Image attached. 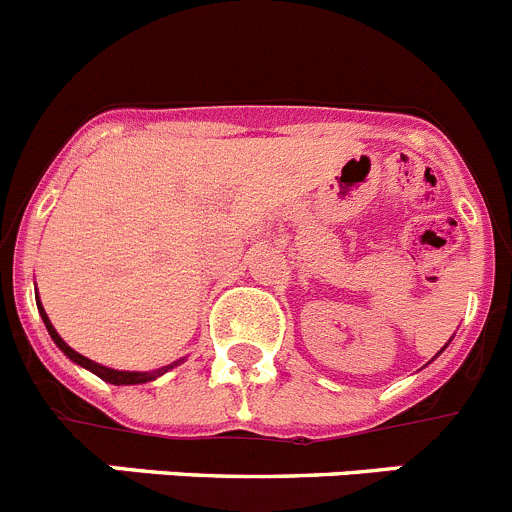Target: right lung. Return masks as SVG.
<instances>
[{"mask_svg": "<svg viewBox=\"0 0 512 512\" xmlns=\"http://www.w3.org/2000/svg\"><path fill=\"white\" fill-rule=\"evenodd\" d=\"M37 309H40L42 322H45V327H48V332H50V337H53V340H55V345H58V348L63 350V353L68 355L70 360H73V363H78V365H83V368H88V370H91V373H96L98 378H103V381H106V383H114V386H134V383L154 381L157 375H162L164 370H170V368H172V365H167V368L154 370V373H129V370H111V368H106V365L93 363V360L83 358L81 353H75V350L70 348V345H65L63 337H60L58 332H55V327L50 325L48 314H45V309H42V304H37Z\"/></svg>", "mask_w": 512, "mask_h": 512, "instance_id": "1", "label": "right lung"}]
</instances>
